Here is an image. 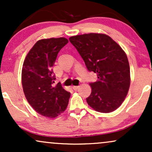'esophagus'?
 <instances>
[{
    "mask_svg": "<svg viewBox=\"0 0 152 152\" xmlns=\"http://www.w3.org/2000/svg\"><path fill=\"white\" fill-rule=\"evenodd\" d=\"M78 87H79L78 86H72V88H73V89H74V90L76 91V90L78 89Z\"/></svg>",
    "mask_w": 152,
    "mask_h": 152,
    "instance_id": "34e87169",
    "label": "esophagus"
}]
</instances>
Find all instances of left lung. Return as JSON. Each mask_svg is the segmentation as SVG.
Listing matches in <instances>:
<instances>
[{"label": "left lung", "mask_w": 152, "mask_h": 152, "mask_svg": "<svg viewBox=\"0 0 152 152\" xmlns=\"http://www.w3.org/2000/svg\"><path fill=\"white\" fill-rule=\"evenodd\" d=\"M69 41L84 61L87 69L97 74L91 83V93L86 102L101 113L117 109L126 98L130 86V67L124 50L104 34L71 36Z\"/></svg>", "instance_id": "8db88e82"}]
</instances>
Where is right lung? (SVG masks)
Wrapping results in <instances>:
<instances>
[{"instance_id": "add662e5", "label": "right lung", "mask_w": 152, "mask_h": 152, "mask_svg": "<svg viewBox=\"0 0 152 152\" xmlns=\"http://www.w3.org/2000/svg\"><path fill=\"white\" fill-rule=\"evenodd\" d=\"M69 42L67 38L41 39L34 44L23 64L21 81L28 102L36 112L48 118H56L65 111L70 93L56 79L52 67L60 50Z\"/></svg>"}]
</instances>
